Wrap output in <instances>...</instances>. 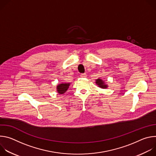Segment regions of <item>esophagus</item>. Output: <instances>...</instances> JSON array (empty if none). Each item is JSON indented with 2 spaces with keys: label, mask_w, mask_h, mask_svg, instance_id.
I'll return each instance as SVG.
<instances>
[{
  "label": "esophagus",
  "mask_w": 156,
  "mask_h": 156,
  "mask_svg": "<svg viewBox=\"0 0 156 156\" xmlns=\"http://www.w3.org/2000/svg\"><path fill=\"white\" fill-rule=\"evenodd\" d=\"M80 76H81V78H86V77L87 76V75H86V73H82V74H81Z\"/></svg>",
  "instance_id": "34e87169"
}]
</instances>
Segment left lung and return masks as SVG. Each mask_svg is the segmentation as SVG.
<instances>
[{
	"label": "left lung",
	"instance_id": "obj_1",
	"mask_svg": "<svg viewBox=\"0 0 156 156\" xmlns=\"http://www.w3.org/2000/svg\"><path fill=\"white\" fill-rule=\"evenodd\" d=\"M96 83L99 87L102 89H106L108 87V85L104 82V81H103L101 78H98L96 80Z\"/></svg>",
	"mask_w": 156,
	"mask_h": 156
}]
</instances>
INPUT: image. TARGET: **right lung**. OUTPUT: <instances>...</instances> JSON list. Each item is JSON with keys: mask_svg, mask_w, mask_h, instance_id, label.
<instances>
[{"mask_svg": "<svg viewBox=\"0 0 156 156\" xmlns=\"http://www.w3.org/2000/svg\"><path fill=\"white\" fill-rule=\"evenodd\" d=\"M70 85V83H60L57 86V91L59 94H64L66 91L68 90V89Z\"/></svg>", "mask_w": 156, "mask_h": 156, "instance_id": "1", "label": "right lung"}]
</instances>
